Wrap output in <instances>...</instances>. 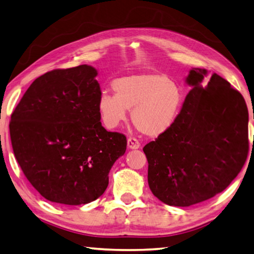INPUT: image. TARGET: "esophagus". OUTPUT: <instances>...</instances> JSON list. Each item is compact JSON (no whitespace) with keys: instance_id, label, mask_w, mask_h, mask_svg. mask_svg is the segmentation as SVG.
I'll return each mask as SVG.
<instances>
[{"instance_id":"34e87169","label":"esophagus","mask_w":254,"mask_h":254,"mask_svg":"<svg viewBox=\"0 0 254 254\" xmlns=\"http://www.w3.org/2000/svg\"><path fill=\"white\" fill-rule=\"evenodd\" d=\"M127 147L130 148V150H136V148L140 147V142H138L135 137H128Z\"/></svg>"}]
</instances>
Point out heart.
<instances>
[{
  "label": "heart",
  "mask_w": 254,
  "mask_h": 254,
  "mask_svg": "<svg viewBox=\"0 0 254 254\" xmlns=\"http://www.w3.org/2000/svg\"><path fill=\"white\" fill-rule=\"evenodd\" d=\"M114 94L103 92L98 110L104 126L114 128L126 121L132 110L135 127L155 137L170 128L180 113L183 91L165 73L142 72L118 78L112 83Z\"/></svg>",
  "instance_id": "obj_1"
}]
</instances>
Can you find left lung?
I'll return each instance as SVG.
<instances>
[{
    "label": "left lung",
    "instance_id": "left-lung-1",
    "mask_svg": "<svg viewBox=\"0 0 254 254\" xmlns=\"http://www.w3.org/2000/svg\"><path fill=\"white\" fill-rule=\"evenodd\" d=\"M192 68L191 86L176 120L143 147L147 181L164 203L188 207L225 190L242 170L249 152V113L242 94L226 79Z\"/></svg>",
    "mask_w": 254,
    "mask_h": 254
}]
</instances>
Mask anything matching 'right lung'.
<instances>
[{
	"label": "right lung",
	"mask_w": 254,
	"mask_h": 254,
	"mask_svg": "<svg viewBox=\"0 0 254 254\" xmlns=\"http://www.w3.org/2000/svg\"><path fill=\"white\" fill-rule=\"evenodd\" d=\"M97 70L55 69L35 79L9 122L14 155L47 200L77 206L100 197L109 172L127 150L122 133L101 126Z\"/></svg>",
	"instance_id": "add662e5"
}]
</instances>
